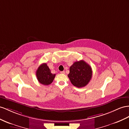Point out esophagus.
Listing matches in <instances>:
<instances>
[{
  "label": "esophagus",
  "instance_id": "34e87169",
  "mask_svg": "<svg viewBox=\"0 0 129 129\" xmlns=\"http://www.w3.org/2000/svg\"><path fill=\"white\" fill-rule=\"evenodd\" d=\"M60 73H61V74H65V71H61V72H60Z\"/></svg>",
  "mask_w": 129,
  "mask_h": 129
}]
</instances>
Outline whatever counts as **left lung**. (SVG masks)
<instances>
[{
	"instance_id": "obj_1",
	"label": "left lung",
	"mask_w": 129,
	"mask_h": 129,
	"mask_svg": "<svg viewBox=\"0 0 129 129\" xmlns=\"http://www.w3.org/2000/svg\"><path fill=\"white\" fill-rule=\"evenodd\" d=\"M68 76L74 86L78 88L85 87L91 78V68L84 60L76 61L70 67Z\"/></svg>"
}]
</instances>
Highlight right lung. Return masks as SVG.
I'll return each mask as SVG.
<instances>
[{
	"label": "right lung",
	"mask_w": 129,
	"mask_h": 129,
	"mask_svg": "<svg viewBox=\"0 0 129 129\" xmlns=\"http://www.w3.org/2000/svg\"><path fill=\"white\" fill-rule=\"evenodd\" d=\"M36 75L39 83L48 85L53 81L55 74H52L47 64L43 63L39 66L36 71Z\"/></svg>",
	"instance_id": "add662e5"
}]
</instances>
